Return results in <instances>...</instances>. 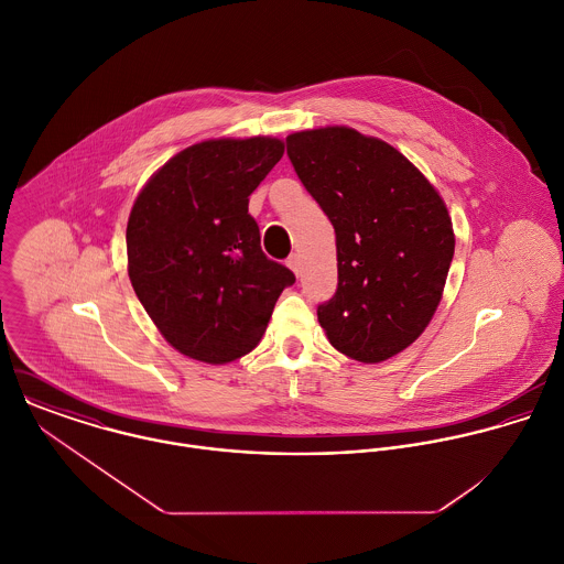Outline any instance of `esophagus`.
I'll return each instance as SVG.
<instances>
[{"label": "esophagus", "mask_w": 564, "mask_h": 564, "mask_svg": "<svg viewBox=\"0 0 564 564\" xmlns=\"http://www.w3.org/2000/svg\"><path fill=\"white\" fill-rule=\"evenodd\" d=\"M286 264L291 267V271H293L295 275H300V271H302V260H300V253H291V256H289V260H286Z\"/></svg>", "instance_id": "34e87169"}]
</instances>
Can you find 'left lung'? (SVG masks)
<instances>
[{
    "instance_id": "left-lung-1",
    "label": "left lung",
    "mask_w": 564,
    "mask_h": 564,
    "mask_svg": "<svg viewBox=\"0 0 564 564\" xmlns=\"http://www.w3.org/2000/svg\"><path fill=\"white\" fill-rule=\"evenodd\" d=\"M286 154L336 232L338 286L317 317L360 362L400 354L432 319L454 258L447 208L389 143L334 126L295 132Z\"/></svg>"
}]
</instances>
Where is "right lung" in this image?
Instances as JSON below:
<instances>
[{"label": "right lung", "mask_w": 564, "mask_h": 564, "mask_svg": "<svg viewBox=\"0 0 564 564\" xmlns=\"http://www.w3.org/2000/svg\"><path fill=\"white\" fill-rule=\"evenodd\" d=\"M284 154L269 137L186 148L139 193L128 219V273L162 336L184 356L224 365L251 351L289 267L260 249L249 195Z\"/></svg>", "instance_id": "obj_1"}]
</instances>
